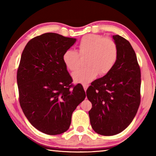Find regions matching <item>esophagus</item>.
I'll use <instances>...</instances> for the list:
<instances>
[{
    "mask_svg": "<svg viewBox=\"0 0 156 156\" xmlns=\"http://www.w3.org/2000/svg\"><path fill=\"white\" fill-rule=\"evenodd\" d=\"M83 88H84V91H87V88H88V87H89V84H83Z\"/></svg>",
    "mask_w": 156,
    "mask_h": 156,
    "instance_id": "34e87169",
    "label": "esophagus"
}]
</instances>
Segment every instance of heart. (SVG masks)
I'll list each match as a JSON object with an SVG mask.
<instances>
[{
	"instance_id": "1",
	"label": "heart",
	"mask_w": 156,
	"mask_h": 156,
	"mask_svg": "<svg viewBox=\"0 0 156 156\" xmlns=\"http://www.w3.org/2000/svg\"><path fill=\"white\" fill-rule=\"evenodd\" d=\"M78 54L68 49L62 55L65 65L70 71H76L80 66L81 57L87 56V67L73 73L76 83H90L98 75L103 76L113 69L118 58V47L115 42L102 35L88 34L80 39L78 44Z\"/></svg>"
}]
</instances>
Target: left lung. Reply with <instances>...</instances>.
I'll return each instance as SVG.
<instances>
[{
	"label": "left lung",
	"instance_id": "left-lung-1",
	"mask_svg": "<svg viewBox=\"0 0 156 156\" xmlns=\"http://www.w3.org/2000/svg\"><path fill=\"white\" fill-rule=\"evenodd\" d=\"M118 58L113 69L97 79L87 90L91 102L89 112L92 129L102 136H113L130 125L140 104V68L129 42L113 36Z\"/></svg>",
	"mask_w": 156,
	"mask_h": 156
}]
</instances>
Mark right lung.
I'll return each instance as SVG.
<instances>
[{"label": "right lung", "mask_w": 156, "mask_h": 156, "mask_svg": "<svg viewBox=\"0 0 156 156\" xmlns=\"http://www.w3.org/2000/svg\"><path fill=\"white\" fill-rule=\"evenodd\" d=\"M76 41L45 33L31 39L21 55L17 71L21 109L34 127L48 135L68 130L73 112L86 97L80 84H72L62 60Z\"/></svg>", "instance_id": "right-lung-1"}]
</instances>
